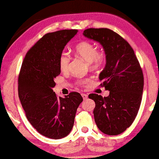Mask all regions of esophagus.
I'll list each match as a JSON object with an SVG mask.
<instances>
[{
    "label": "esophagus",
    "mask_w": 159,
    "mask_h": 159,
    "mask_svg": "<svg viewBox=\"0 0 159 159\" xmlns=\"http://www.w3.org/2000/svg\"><path fill=\"white\" fill-rule=\"evenodd\" d=\"M82 97H83V100H86V99H88V95L85 94V93H82Z\"/></svg>",
    "instance_id": "34e87169"
}]
</instances>
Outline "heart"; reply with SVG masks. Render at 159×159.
<instances>
[{"mask_svg":"<svg viewBox=\"0 0 159 159\" xmlns=\"http://www.w3.org/2000/svg\"><path fill=\"white\" fill-rule=\"evenodd\" d=\"M75 54L83 60L89 63L92 69H98L102 66L105 57L103 53L97 52V47L91 43L83 41L76 45L75 47ZM70 57L67 53H62L59 60L60 68L62 71H66L68 68ZM87 82H85V83Z\"/></svg>","mask_w":159,"mask_h":159,"instance_id":"obj_1","label":"heart"}]
</instances>
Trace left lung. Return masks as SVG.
I'll list each match as a JSON object with an SVG mask.
<instances>
[{
    "mask_svg": "<svg viewBox=\"0 0 159 159\" xmlns=\"http://www.w3.org/2000/svg\"><path fill=\"white\" fill-rule=\"evenodd\" d=\"M85 38L102 46L106 63L99 74L107 97L91 93L95 102L94 120L103 134L116 136L134 122L142 102L144 76L134 49L120 35L109 29H88Z\"/></svg>",
    "mask_w": 159,
    "mask_h": 159,
    "instance_id": "left-lung-1",
    "label": "left lung"
}]
</instances>
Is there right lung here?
Segmentation results:
<instances>
[{
	"mask_svg": "<svg viewBox=\"0 0 159 159\" xmlns=\"http://www.w3.org/2000/svg\"><path fill=\"white\" fill-rule=\"evenodd\" d=\"M76 34L70 29L45 34L27 52L19 74L18 96L27 119L38 133L54 139L70 134L83 100L77 92L62 98L53 91L60 74V57Z\"/></svg>",
	"mask_w": 159,
	"mask_h": 159,
	"instance_id": "1",
	"label": "right lung"
}]
</instances>
